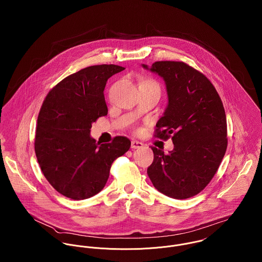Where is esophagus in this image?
<instances>
[{"mask_svg": "<svg viewBox=\"0 0 262 262\" xmlns=\"http://www.w3.org/2000/svg\"><path fill=\"white\" fill-rule=\"evenodd\" d=\"M143 146V143L140 142V141H137V140H133L131 142V148L132 149H138V148H141Z\"/></svg>", "mask_w": 262, "mask_h": 262, "instance_id": "34e87169", "label": "esophagus"}]
</instances>
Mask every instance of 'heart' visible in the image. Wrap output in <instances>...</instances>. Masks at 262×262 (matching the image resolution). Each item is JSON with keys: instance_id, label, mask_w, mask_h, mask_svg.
<instances>
[{"instance_id": "obj_1", "label": "heart", "mask_w": 262, "mask_h": 262, "mask_svg": "<svg viewBox=\"0 0 262 262\" xmlns=\"http://www.w3.org/2000/svg\"><path fill=\"white\" fill-rule=\"evenodd\" d=\"M143 83H154V84H157L154 80H145Z\"/></svg>"}]
</instances>
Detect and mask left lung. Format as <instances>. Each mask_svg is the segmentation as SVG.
<instances>
[{
  "instance_id": "obj_1",
  "label": "left lung",
  "mask_w": 262,
  "mask_h": 262,
  "mask_svg": "<svg viewBox=\"0 0 262 262\" xmlns=\"http://www.w3.org/2000/svg\"><path fill=\"white\" fill-rule=\"evenodd\" d=\"M142 67L165 81L168 104L154 136L171 137L174 146L167 154L151 147L154 158L148 177L163 194L188 199L208 186L224 157L228 140L223 103L207 76L183 61Z\"/></svg>"
}]
</instances>
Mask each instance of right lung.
Here are the masks:
<instances>
[{
	"label": "right lung",
	"instance_id": "add662e5",
	"mask_svg": "<svg viewBox=\"0 0 262 262\" xmlns=\"http://www.w3.org/2000/svg\"><path fill=\"white\" fill-rule=\"evenodd\" d=\"M124 70L115 64L82 69L58 82L42 104L34 143L38 163L48 183L67 198L84 200L100 192L113 161L131 146L124 136L100 144L90 135L92 124L108 114L107 80Z\"/></svg>",
	"mask_w": 262,
	"mask_h": 262
}]
</instances>
